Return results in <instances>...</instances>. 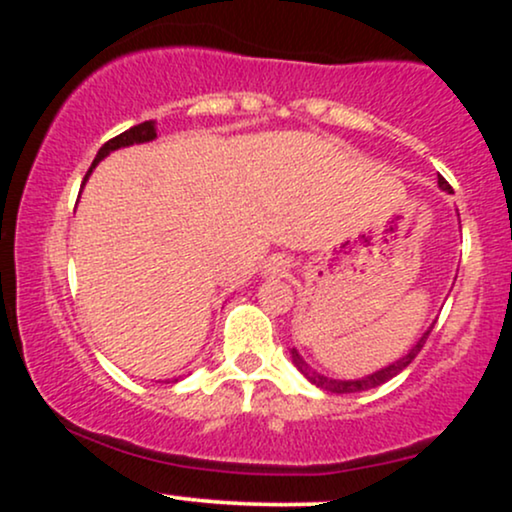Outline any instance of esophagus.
<instances>
[{"label":"esophagus","instance_id":"1","mask_svg":"<svg viewBox=\"0 0 512 512\" xmlns=\"http://www.w3.org/2000/svg\"><path fill=\"white\" fill-rule=\"evenodd\" d=\"M289 272V262L284 260V257H269L267 264H264V274L267 276H284Z\"/></svg>","mask_w":512,"mask_h":512}]
</instances>
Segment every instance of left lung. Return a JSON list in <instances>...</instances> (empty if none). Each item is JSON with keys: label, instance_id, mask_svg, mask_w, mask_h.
<instances>
[{"label": "left lung", "instance_id": "1", "mask_svg": "<svg viewBox=\"0 0 512 512\" xmlns=\"http://www.w3.org/2000/svg\"><path fill=\"white\" fill-rule=\"evenodd\" d=\"M438 185L443 187V190H450L448 180H445L443 175H438ZM428 334H431V330H428V332L424 334V337H421L419 342H416V346H414V349L409 351L407 356L399 358L397 363H392V366H387V368H383V370H378V373L368 375V378H361V380H330V378H325V375L315 373V370H310L308 366H305L303 358L298 356V351H296V349H291V356H293V363H296L298 370H301V373L305 375V378H308L310 383H313V385L322 387V390H327V392H337V395H344V392H366V390H373V387H378V385L387 383V380L395 378L397 373H402V370L407 368L409 363L414 361L416 356H419V351L424 349V344H426Z\"/></svg>", "mask_w": 512, "mask_h": 512}]
</instances>
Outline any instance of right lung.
Segmentation results:
<instances>
[{
	"instance_id": "1",
	"label": "right lung",
	"mask_w": 512,
	"mask_h": 512,
	"mask_svg": "<svg viewBox=\"0 0 512 512\" xmlns=\"http://www.w3.org/2000/svg\"><path fill=\"white\" fill-rule=\"evenodd\" d=\"M156 137V129H154V122H142V125H134V127H129L127 132H122V134H117V137H113V139H108V142H105L103 146H101V151H98V156H96V161L91 163V168H88V173H91L93 168H96V163L101 161L103 156H108L110 151H115V149H120V146H129V144H142V142H151V139ZM88 173H86V178H88ZM84 178V180H86Z\"/></svg>"
}]
</instances>
